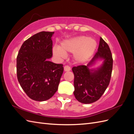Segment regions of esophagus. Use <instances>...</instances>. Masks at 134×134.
<instances>
[{"mask_svg":"<svg viewBox=\"0 0 134 134\" xmlns=\"http://www.w3.org/2000/svg\"><path fill=\"white\" fill-rule=\"evenodd\" d=\"M64 69V70L65 71H70L71 70L70 67L69 66H68V65H65V66Z\"/></svg>","mask_w":134,"mask_h":134,"instance_id":"esophagus-1","label":"esophagus"}]
</instances>
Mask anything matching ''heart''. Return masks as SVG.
Segmentation results:
<instances>
[{"label":"heart","instance_id":"obj_1","mask_svg":"<svg viewBox=\"0 0 134 134\" xmlns=\"http://www.w3.org/2000/svg\"><path fill=\"white\" fill-rule=\"evenodd\" d=\"M97 42L94 39L79 36L66 40L61 47L55 46L53 54L59 58H63L66 52H74V57L78 62H84L94 53Z\"/></svg>","mask_w":134,"mask_h":134}]
</instances>
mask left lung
I'll return each instance as SVG.
<instances>
[{"label":"left lung","mask_w":134,"mask_h":134,"mask_svg":"<svg viewBox=\"0 0 134 134\" xmlns=\"http://www.w3.org/2000/svg\"><path fill=\"white\" fill-rule=\"evenodd\" d=\"M98 58L104 59L102 66L97 70H90L88 67ZM113 67V59L110 48L100 37L98 51L87 65L74 66L75 98L79 102L89 104L98 100L104 93L110 82Z\"/></svg>","instance_id":"8db88e82"}]
</instances>
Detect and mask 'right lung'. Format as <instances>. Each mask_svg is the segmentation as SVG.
Instances as JSON below:
<instances>
[{"label": "right lung", "instance_id": "add662e5", "mask_svg": "<svg viewBox=\"0 0 134 134\" xmlns=\"http://www.w3.org/2000/svg\"><path fill=\"white\" fill-rule=\"evenodd\" d=\"M54 32L42 31L23 42L17 57V75L23 90L32 99L46 100L58 89L63 65L48 61L52 56Z\"/></svg>", "mask_w": 134, "mask_h": 134}]
</instances>
